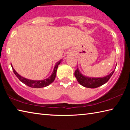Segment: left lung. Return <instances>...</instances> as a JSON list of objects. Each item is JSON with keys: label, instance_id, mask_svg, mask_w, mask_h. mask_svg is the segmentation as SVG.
<instances>
[{"label": "left lung", "instance_id": "left-lung-1", "mask_svg": "<svg viewBox=\"0 0 130 130\" xmlns=\"http://www.w3.org/2000/svg\"><path fill=\"white\" fill-rule=\"evenodd\" d=\"M114 71L115 70L108 75L103 77H87L83 75L79 70L78 68H77L74 72V76L79 84L82 86L89 88H96L106 83L111 78L114 73Z\"/></svg>", "mask_w": 130, "mask_h": 130}]
</instances>
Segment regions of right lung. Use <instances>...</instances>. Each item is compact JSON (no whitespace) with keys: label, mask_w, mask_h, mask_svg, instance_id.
Wrapping results in <instances>:
<instances>
[{"label":"right lung","mask_w":130,"mask_h":130,"mask_svg":"<svg viewBox=\"0 0 130 130\" xmlns=\"http://www.w3.org/2000/svg\"><path fill=\"white\" fill-rule=\"evenodd\" d=\"M61 61H62V60L59 61L58 62H57L56 63L55 67L54 68L53 71L51 76H50L49 77L42 80H32L26 78L25 77H23L22 76L19 75V74L15 71V70L14 69V68H13L12 66V64L11 65L13 72H14V74L16 75V76L18 78L19 80H20L22 83L25 84V85H27L28 87L34 88H43L48 86V85H50V84H52L54 81L55 78H56V72L57 68H58V66L60 64Z\"/></svg>","instance_id":"1"}]
</instances>
